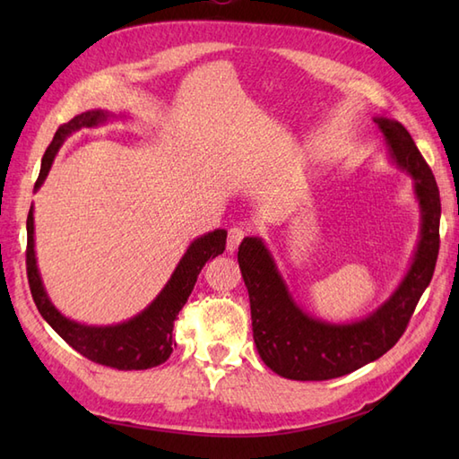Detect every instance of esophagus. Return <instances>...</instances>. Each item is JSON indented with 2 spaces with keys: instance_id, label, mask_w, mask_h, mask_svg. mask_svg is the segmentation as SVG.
<instances>
[{
  "instance_id": "obj_1",
  "label": "esophagus",
  "mask_w": 459,
  "mask_h": 459,
  "mask_svg": "<svg viewBox=\"0 0 459 459\" xmlns=\"http://www.w3.org/2000/svg\"><path fill=\"white\" fill-rule=\"evenodd\" d=\"M245 235H247V230L242 229V227H232L230 230H229V238H227V250L230 252H237V248H238V245L242 242V238H245Z\"/></svg>"
}]
</instances>
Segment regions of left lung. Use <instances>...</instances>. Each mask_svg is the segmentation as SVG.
<instances>
[{"instance_id": "obj_1", "label": "left lung", "mask_w": 459, "mask_h": 459, "mask_svg": "<svg viewBox=\"0 0 459 459\" xmlns=\"http://www.w3.org/2000/svg\"><path fill=\"white\" fill-rule=\"evenodd\" d=\"M373 120L393 163L412 178L420 207V237L411 268L388 299L363 319L331 324L298 306L264 240L248 237L238 247V266L248 290L258 355L284 378H337L383 357L403 337L418 299L434 276L442 204L432 169L401 122L385 116H375Z\"/></svg>"}]
</instances>
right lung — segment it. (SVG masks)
Listing matches in <instances>:
<instances>
[{
    "label": "right lung",
    "mask_w": 459,
    "mask_h": 459,
    "mask_svg": "<svg viewBox=\"0 0 459 459\" xmlns=\"http://www.w3.org/2000/svg\"><path fill=\"white\" fill-rule=\"evenodd\" d=\"M112 118H116V114H110L108 110H89L74 116L71 122L63 124L43 155L35 191L47 179L55 155L68 135L79 132L81 128H94V126H100ZM224 245H227V230L224 229H214L212 232L195 238L189 248L185 250L178 268L173 270L168 284L163 286L152 304L140 311L138 316L116 325H84L79 324V321L65 317L53 306V301L48 299L35 256V219L31 204L27 214L29 288H31V296L39 314L82 357L118 370H143L165 363L173 353L175 319H178L185 301L191 296L199 272L207 264V260L222 255Z\"/></svg>",
    "instance_id": "obj_1"
}]
</instances>
